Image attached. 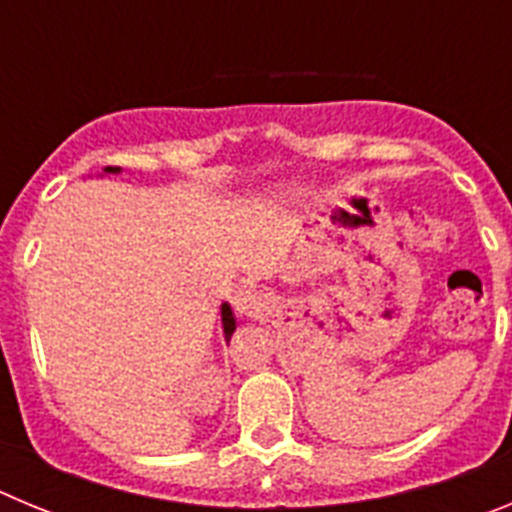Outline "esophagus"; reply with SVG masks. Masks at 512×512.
I'll use <instances>...</instances> for the list:
<instances>
[{"label":"esophagus","mask_w":512,"mask_h":512,"mask_svg":"<svg viewBox=\"0 0 512 512\" xmlns=\"http://www.w3.org/2000/svg\"><path fill=\"white\" fill-rule=\"evenodd\" d=\"M233 305L235 310L243 312V315H253V312H259L261 305H264V295H261L256 287H243L235 292Z\"/></svg>","instance_id":"1"}]
</instances>
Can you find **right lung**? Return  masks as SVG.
<instances>
[{
    "label": "right lung",
    "mask_w": 512,
    "mask_h": 512,
    "mask_svg": "<svg viewBox=\"0 0 512 512\" xmlns=\"http://www.w3.org/2000/svg\"><path fill=\"white\" fill-rule=\"evenodd\" d=\"M107 171H117V169L107 166ZM223 330H225V338L233 336V330H235V318H233V312H230L228 305H223Z\"/></svg>",
    "instance_id": "1"
}]
</instances>
